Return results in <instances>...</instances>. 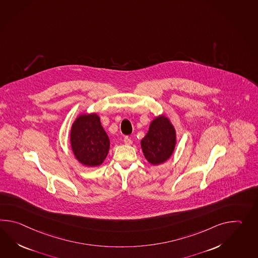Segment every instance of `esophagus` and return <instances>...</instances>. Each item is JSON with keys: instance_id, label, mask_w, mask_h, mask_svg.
Returning a JSON list of instances; mask_svg holds the SVG:
<instances>
[{"instance_id": "34e87169", "label": "esophagus", "mask_w": 258, "mask_h": 258, "mask_svg": "<svg viewBox=\"0 0 258 258\" xmlns=\"http://www.w3.org/2000/svg\"><path fill=\"white\" fill-rule=\"evenodd\" d=\"M124 143H125V144L130 145V144L132 143V140L128 136H126V137L124 138Z\"/></svg>"}]
</instances>
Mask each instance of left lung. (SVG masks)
I'll return each mask as SVG.
<instances>
[{"instance_id": "obj_1", "label": "left lung", "mask_w": 258, "mask_h": 258, "mask_svg": "<svg viewBox=\"0 0 258 258\" xmlns=\"http://www.w3.org/2000/svg\"><path fill=\"white\" fill-rule=\"evenodd\" d=\"M143 155L152 165H159L171 156L176 145L174 126L161 115L151 123L149 132L141 142Z\"/></svg>"}]
</instances>
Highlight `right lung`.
Returning <instances> with one entry per match:
<instances>
[{
	"instance_id": "1",
	"label": "right lung",
	"mask_w": 258,
	"mask_h": 258,
	"mask_svg": "<svg viewBox=\"0 0 258 258\" xmlns=\"http://www.w3.org/2000/svg\"><path fill=\"white\" fill-rule=\"evenodd\" d=\"M70 142L76 158L85 166L101 165L108 154L110 141L96 114L77 118L71 128Z\"/></svg>"
}]
</instances>
